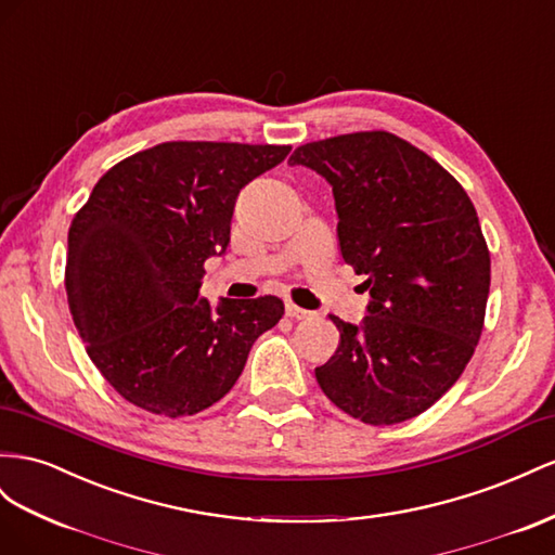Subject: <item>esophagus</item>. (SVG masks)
<instances>
[{"label": "esophagus", "instance_id": "obj_1", "mask_svg": "<svg viewBox=\"0 0 555 555\" xmlns=\"http://www.w3.org/2000/svg\"><path fill=\"white\" fill-rule=\"evenodd\" d=\"M287 314L292 320H310L312 318L310 310H304V308H298L294 304H287Z\"/></svg>", "mask_w": 555, "mask_h": 555}]
</instances>
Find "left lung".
<instances>
[{
  "mask_svg": "<svg viewBox=\"0 0 555 555\" xmlns=\"http://www.w3.org/2000/svg\"><path fill=\"white\" fill-rule=\"evenodd\" d=\"M289 163L332 184L340 257L371 296L359 326L332 314L340 340L314 378L366 425L411 421L455 385L483 332L490 251L474 203L387 130L308 142Z\"/></svg>",
  "mask_w": 555,
  "mask_h": 555,
  "instance_id": "1",
  "label": "left lung"
}]
</instances>
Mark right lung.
<instances>
[{"label":"right lung","mask_w":555,"mask_h":555,"mask_svg":"<svg viewBox=\"0 0 555 555\" xmlns=\"http://www.w3.org/2000/svg\"><path fill=\"white\" fill-rule=\"evenodd\" d=\"M289 144L163 142L104 172L67 235L65 289L91 362L149 413L212 406L284 314L278 296H201L205 259L231 241L237 193Z\"/></svg>","instance_id":"add662e5"}]
</instances>
